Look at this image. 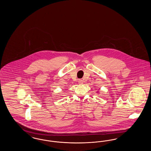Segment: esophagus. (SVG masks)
I'll list each match as a JSON object with an SVG mask.
<instances>
[{"label":"esophagus","mask_w":151,"mask_h":151,"mask_svg":"<svg viewBox=\"0 0 151 151\" xmlns=\"http://www.w3.org/2000/svg\"><path fill=\"white\" fill-rule=\"evenodd\" d=\"M78 83L80 85H82L83 84V80L81 79H79Z\"/></svg>","instance_id":"1"}]
</instances>
